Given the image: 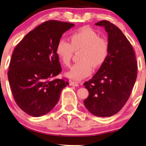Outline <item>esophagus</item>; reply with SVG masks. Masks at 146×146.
<instances>
[{"label":"esophagus","mask_w":146,"mask_h":146,"mask_svg":"<svg viewBox=\"0 0 146 146\" xmlns=\"http://www.w3.org/2000/svg\"><path fill=\"white\" fill-rule=\"evenodd\" d=\"M70 86H76L77 87V86H78L79 84L77 82L71 81V82H70Z\"/></svg>","instance_id":"1"}]
</instances>
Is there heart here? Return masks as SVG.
I'll return each instance as SVG.
<instances>
[{"label": "heart", "instance_id": "obj_1", "mask_svg": "<svg viewBox=\"0 0 146 146\" xmlns=\"http://www.w3.org/2000/svg\"><path fill=\"white\" fill-rule=\"evenodd\" d=\"M80 62L76 64L66 73V76L74 81H80L89 76L96 68L102 66L108 57L110 46L107 40L100 38L98 34L84 27L70 36V44L60 40L56 53L60 61L64 66L70 64L74 52H80Z\"/></svg>", "mask_w": 146, "mask_h": 146}]
</instances>
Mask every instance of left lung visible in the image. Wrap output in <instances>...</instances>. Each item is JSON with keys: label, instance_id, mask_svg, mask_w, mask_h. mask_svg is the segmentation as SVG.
<instances>
[{"label": "left lung", "instance_id": "1", "mask_svg": "<svg viewBox=\"0 0 146 146\" xmlns=\"http://www.w3.org/2000/svg\"><path fill=\"white\" fill-rule=\"evenodd\" d=\"M95 25L108 33L110 51L106 62L84 84L89 92L84 104L96 116L110 117L127 102L136 80L137 62L130 42L119 28L107 21Z\"/></svg>", "mask_w": 146, "mask_h": 146}]
</instances>
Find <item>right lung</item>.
<instances>
[{
  "label": "right lung",
  "instance_id": "obj_1",
  "mask_svg": "<svg viewBox=\"0 0 146 146\" xmlns=\"http://www.w3.org/2000/svg\"><path fill=\"white\" fill-rule=\"evenodd\" d=\"M74 27L66 22H45L28 33L14 50L8 78L16 103L27 114H46L69 84L63 79L51 78L61 72L56 53L57 44Z\"/></svg>",
  "mask_w": 146,
  "mask_h": 146
}]
</instances>
